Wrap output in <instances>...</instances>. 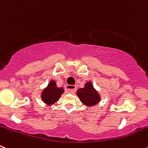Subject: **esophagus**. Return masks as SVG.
Returning a JSON list of instances; mask_svg holds the SVG:
<instances>
[{
  "label": "esophagus",
  "mask_w": 148,
  "mask_h": 148,
  "mask_svg": "<svg viewBox=\"0 0 148 148\" xmlns=\"http://www.w3.org/2000/svg\"><path fill=\"white\" fill-rule=\"evenodd\" d=\"M76 91V87L75 85H67L66 87V92L68 93H74Z\"/></svg>",
  "instance_id": "esophagus-1"
}]
</instances>
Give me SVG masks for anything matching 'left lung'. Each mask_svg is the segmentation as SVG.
Wrapping results in <instances>:
<instances>
[{
	"label": "left lung",
	"instance_id": "8db88e82",
	"mask_svg": "<svg viewBox=\"0 0 148 148\" xmlns=\"http://www.w3.org/2000/svg\"><path fill=\"white\" fill-rule=\"evenodd\" d=\"M76 94L81 101L86 106H94L100 101V95L95 90L91 82H87L84 88L78 89Z\"/></svg>",
	"mask_w": 148,
	"mask_h": 148
}]
</instances>
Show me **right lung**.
Segmentation results:
<instances>
[{"label": "right lung", "instance_id": "1", "mask_svg": "<svg viewBox=\"0 0 148 148\" xmlns=\"http://www.w3.org/2000/svg\"><path fill=\"white\" fill-rule=\"evenodd\" d=\"M64 90L62 87H58L56 85V82L51 80L48 84L47 87L44 89L41 92V99L45 104L48 105L53 104L58 101L61 97V94L64 93Z\"/></svg>", "mask_w": 148, "mask_h": 148}]
</instances>
